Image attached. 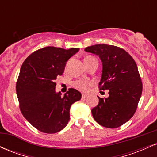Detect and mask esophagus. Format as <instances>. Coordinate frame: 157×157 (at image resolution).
<instances>
[{
    "instance_id": "34e87169",
    "label": "esophagus",
    "mask_w": 157,
    "mask_h": 157,
    "mask_svg": "<svg viewBox=\"0 0 157 157\" xmlns=\"http://www.w3.org/2000/svg\"><path fill=\"white\" fill-rule=\"evenodd\" d=\"M87 97H88V95L86 94H82V98L86 99L87 98Z\"/></svg>"
}]
</instances>
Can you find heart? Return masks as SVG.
Wrapping results in <instances>:
<instances>
[{"label": "heart", "mask_w": 157, "mask_h": 157, "mask_svg": "<svg viewBox=\"0 0 157 157\" xmlns=\"http://www.w3.org/2000/svg\"><path fill=\"white\" fill-rule=\"evenodd\" d=\"M94 58L92 56H87L84 58V60H91V59ZM91 85V82L89 81H85V80H75L73 82V86L75 88H76L77 89L80 90V91H86V90L89 89L90 86Z\"/></svg>", "instance_id": "b5f03b06"}]
</instances>
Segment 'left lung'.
<instances>
[{"mask_svg":"<svg viewBox=\"0 0 157 157\" xmlns=\"http://www.w3.org/2000/svg\"><path fill=\"white\" fill-rule=\"evenodd\" d=\"M102 61L101 90H109L107 98H99L91 110L97 123L116 128L134 116L142 92V82L133 57L122 48L112 45L97 44L85 48Z\"/></svg>","mask_w":157,"mask_h":157,"instance_id":"1","label":"left lung"}]
</instances>
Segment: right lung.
<instances>
[{
    "label": "right lung",
    "instance_id": "right-lung-1",
    "mask_svg": "<svg viewBox=\"0 0 157 157\" xmlns=\"http://www.w3.org/2000/svg\"><path fill=\"white\" fill-rule=\"evenodd\" d=\"M78 51V48L47 46L34 52L22 64L16 83L20 109L41 132L55 134L63 129L69 121L71 105L81 99V93L75 89L62 97L55 91V82L68 59Z\"/></svg>",
    "mask_w": 157,
    "mask_h": 157
}]
</instances>
